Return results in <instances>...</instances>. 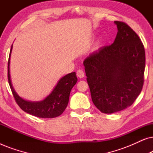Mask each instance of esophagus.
<instances>
[{"label":"esophagus","mask_w":153,"mask_h":153,"mask_svg":"<svg viewBox=\"0 0 153 153\" xmlns=\"http://www.w3.org/2000/svg\"><path fill=\"white\" fill-rule=\"evenodd\" d=\"M76 75H77V76H78L79 78H80V79H82L85 76L84 72H83V71L81 70H79L78 71H77Z\"/></svg>","instance_id":"34e87169"}]
</instances>
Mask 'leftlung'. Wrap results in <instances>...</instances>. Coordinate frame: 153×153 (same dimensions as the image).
Listing matches in <instances>:
<instances>
[{"label": "left lung", "instance_id": "left-lung-1", "mask_svg": "<svg viewBox=\"0 0 153 153\" xmlns=\"http://www.w3.org/2000/svg\"><path fill=\"white\" fill-rule=\"evenodd\" d=\"M112 45L93 52L83 61L93 104L104 114L124 110L134 103L143 85L145 49L137 33L116 21Z\"/></svg>", "mask_w": 153, "mask_h": 153}]
</instances>
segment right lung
Masks as SVG:
<instances>
[{
	"instance_id": "right-lung-1",
	"label": "right lung",
	"mask_w": 153,
	"mask_h": 153,
	"mask_svg": "<svg viewBox=\"0 0 153 153\" xmlns=\"http://www.w3.org/2000/svg\"><path fill=\"white\" fill-rule=\"evenodd\" d=\"M12 50V45L8 60V81L14 99L19 107L25 112L39 118H53L60 116L68 106L71 90L77 82L76 73H70L60 78L53 91L42 101L32 102L24 100L16 93L12 84L10 72Z\"/></svg>"
}]
</instances>
